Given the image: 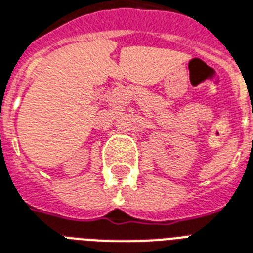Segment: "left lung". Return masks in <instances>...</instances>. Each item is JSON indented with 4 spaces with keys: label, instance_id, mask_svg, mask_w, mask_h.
Listing matches in <instances>:
<instances>
[{
    "label": "left lung",
    "instance_id": "obj_1",
    "mask_svg": "<svg viewBox=\"0 0 253 253\" xmlns=\"http://www.w3.org/2000/svg\"><path fill=\"white\" fill-rule=\"evenodd\" d=\"M252 118H253V117H252Z\"/></svg>",
    "mask_w": 253,
    "mask_h": 253
}]
</instances>
